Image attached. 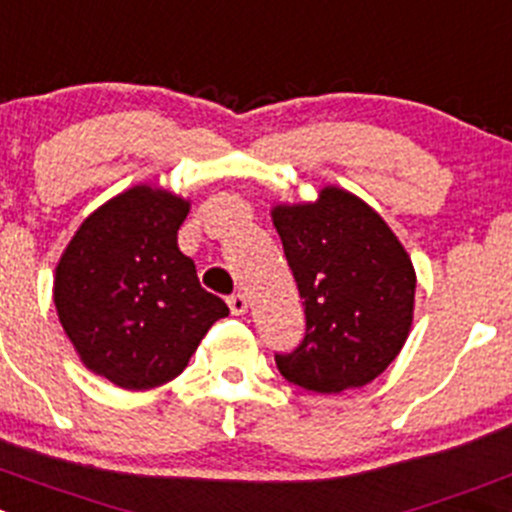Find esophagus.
I'll use <instances>...</instances> for the list:
<instances>
[{
	"mask_svg": "<svg viewBox=\"0 0 512 512\" xmlns=\"http://www.w3.org/2000/svg\"><path fill=\"white\" fill-rule=\"evenodd\" d=\"M227 305H229V310H232V315H245L247 308H250V300H247V295L234 293V295H229Z\"/></svg>",
	"mask_w": 512,
	"mask_h": 512,
	"instance_id": "esophagus-1",
	"label": "esophagus"
}]
</instances>
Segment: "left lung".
I'll list each match as a JSON object with an SVG mask.
<instances>
[{
	"label": "left lung",
	"instance_id": "obj_1",
	"mask_svg": "<svg viewBox=\"0 0 512 512\" xmlns=\"http://www.w3.org/2000/svg\"><path fill=\"white\" fill-rule=\"evenodd\" d=\"M270 214L305 308L303 343L275 356L280 374L318 394L371 384L412 331V257L381 214L341 186Z\"/></svg>",
	"mask_w": 512,
	"mask_h": 512
}]
</instances>
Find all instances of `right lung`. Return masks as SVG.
<instances>
[{
    "mask_svg": "<svg viewBox=\"0 0 512 512\" xmlns=\"http://www.w3.org/2000/svg\"><path fill=\"white\" fill-rule=\"evenodd\" d=\"M191 202L154 184L121 191L83 219L55 267L57 318L88 371L121 389L176 379L229 315L179 250Z\"/></svg>",
    "mask_w": 512,
    "mask_h": 512,
    "instance_id": "obj_1",
    "label": "right lung"
}]
</instances>
